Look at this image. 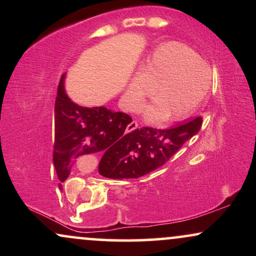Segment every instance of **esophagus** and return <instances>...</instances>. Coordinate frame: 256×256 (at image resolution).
Here are the masks:
<instances>
[{"label": "esophagus", "instance_id": "obj_1", "mask_svg": "<svg viewBox=\"0 0 256 256\" xmlns=\"http://www.w3.org/2000/svg\"><path fill=\"white\" fill-rule=\"evenodd\" d=\"M137 128H138V122H130V124L128 125V128H126V130H128V132H131V131L136 130Z\"/></svg>", "mask_w": 256, "mask_h": 256}]
</instances>
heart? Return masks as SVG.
<instances>
[{
	"mask_svg": "<svg viewBox=\"0 0 256 256\" xmlns=\"http://www.w3.org/2000/svg\"><path fill=\"white\" fill-rule=\"evenodd\" d=\"M212 82L208 64L200 60L192 49L179 43H166L154 52L131 79L125 92V102L136 110L143 100L155 89L154 104L144 110L150 122L166 118L167 122L185 119L200 107Z\"/></svg>",
	"mask_w": 256,
	"mask_h": 256,
	"instance_id": "1",
	"label": "heart"
}]
</instances>
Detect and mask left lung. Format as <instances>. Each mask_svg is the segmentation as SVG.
Returning a JSON list of instances; mask_svg holds the SVG:
<instances>
[{"mask_svg":"<svg viewBox=\"0 0 256 256\" xmlns=\"http://www.w3.org/2000/svg\"><path fill=\"white\" fill-rule=\"evenodd\" d=\"M202 118L166 130L152 128H136L125 138L122 148L102 156L98 172L112 179L140 178L158 168L200 131Z\"/></svg>","mask_w":256,"mask_h":256,"instance_id":"1","label":"left lung"}]
</instances>
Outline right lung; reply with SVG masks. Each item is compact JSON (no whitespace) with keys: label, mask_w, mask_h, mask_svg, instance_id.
Returning a JSON list of instances; mask_svg holds the SVG:
<instances>
[{"label":"right lung","mask_w":256,"mask_h":256,"mask_svg":"<svg viewBox=\"0 0 256 256\" xmlns=\"http://www.w3.org/2000/svg\"><path fill=\"white\" fill-rule=\"evenodd\" d=\"M64 74L61 77L55 100L52 154L60 182H64L70 176L74 158L98 152L107 154L122 148L128 134L125 130L132 122L131 116L122 112L74 104L64 92Z\"/></svg>","instance_id":"right-lung-1"}]
</instances>
